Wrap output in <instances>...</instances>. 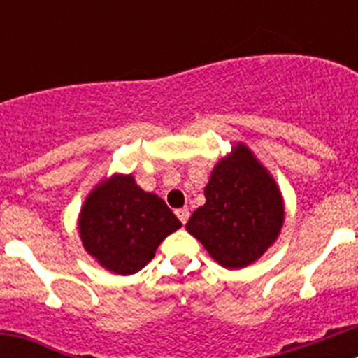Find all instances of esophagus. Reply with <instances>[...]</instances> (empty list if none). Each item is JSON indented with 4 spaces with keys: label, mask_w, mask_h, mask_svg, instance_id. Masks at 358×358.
Here are the masks:
<instances>
[{
    "label": "esophagus",
    "mask_w": 358,
    "mask_h": 358,
    "mask_svg": "<svg viewBox=\"0 0 358 358\" xmlns=\"http://www.w3.org/2000/svg\"><path fill=\"white\" fill-rule=\"evenodd\" d=\"M176 215L182 224H186V222H188V218H189V210H188V208H181V210L176 211Z\"/></svg>",
    "instance_id": "esophagus-1"
}]
</instances>
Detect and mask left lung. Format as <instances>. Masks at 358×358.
I'll return each instance as SVG.
<instances>
[{
    "mask_svg": "<svg viewBox=\"0 0 358 358\" xmlns=\"http://www.w3.org/2000/svg\"><path fill=\"white\" fill-rule=\"evenodd\" d=\"M204 197L206 204L194 211L186 229L222 267L255 264L280 236L283 195L248 145L236 143L215 164Z\"/></svg>",
    "mask_w": 358,
    "mask_h": 358,
    "instance_id": "1",
    "label": "left lung"
}]
</instances>
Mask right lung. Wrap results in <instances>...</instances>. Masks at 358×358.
<instances>
[{
	"label": "right lung",
	"mask_w": 358,
	"mask_h": 358,
	"mask_svg": "<svg viewBox=\"0 0 358 358\" xmlns=\"http://www.w3.org/2000/svg\"><path fill=\"white\" fill-rule=\"evenodd\" d=\"M181 226L163 199L141 189L131 173H113L98 182L78 213V235L87 255L120 276L141 271Z\"/></svg>",
	"instance_id": "obj_1"
}]
</instances>
